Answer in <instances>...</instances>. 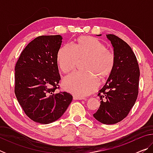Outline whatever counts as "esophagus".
<instances>
[{
	"label": "esophagus",
	"instance_id": "34e87169",
	"mask_svg": "<svg viewBox=\"0 0 153 153\" xmlns=\"http://www.w3.org/2000/svg\"><path fill=\"white\" fill-rule=\"evenodd\" d=\"M83 99V98L77 97V96H74V100H82Z\"/></svg>",
	"mask_w": 153,
	"mask_h": 153
}]
</instances>
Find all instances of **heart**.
<instances>
[{"instance_id":"1","label":"heart","mask_w":153,"mask_h":153,"mask_svg":"<svg viewBox=\"0 0 153 153\" xmlns=\"http://www.w3.org/2000/svg\"><path fill=\"white\" fill-rule=\"evenodd\" d=\"M86 58L84 72L76 71L65 77L64 88L78 97H84L97 90L100 77L104 79L112 73L115 66V57L107 51L102 42L94 37L81 36L77 43L64 45L59 50L57 63L63 73L73 70L77 65L78 59Z\"/></svg>"}]
</instances>
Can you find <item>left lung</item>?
Here are the masks:
<instances>
[{
    "mask_svg": "<svg viewBox=\"0 0 153 153\" xmlns=\"http://www.w3.org/2000/svg\"><path fill=\"white\" fill-rule=\"evenodd\" d=\"M106 36L113 47L115 66L105 85L99 90L100 105L93 116L99 122L110 125L126 117L135 104L140 69L135 54L125 41L114 34Z\"/></svg>",
    "mask_w": 153,
    "mask_h": 153,
    "instance_id": "obj_1",
    "label": "left lung"
}]
</instances>
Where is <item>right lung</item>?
Segmentation results:
<instances>
[{"label":"right lung","instance_id":"right-lung-1","mask_svg":"<svg viewBox=\"0 0 153 153\" xmlns=\"http://www.w3.org/2000/svg\"><path fill=\"white\" fill-rule=\"evenodd\" d=\"M62 36H41L26 46L15 67V94L28 117L48 124L65 112L73 97L55 93L61 79L57 55Z\"/></svg>","mask_w":153,"mask_h":153}]
</instances>
